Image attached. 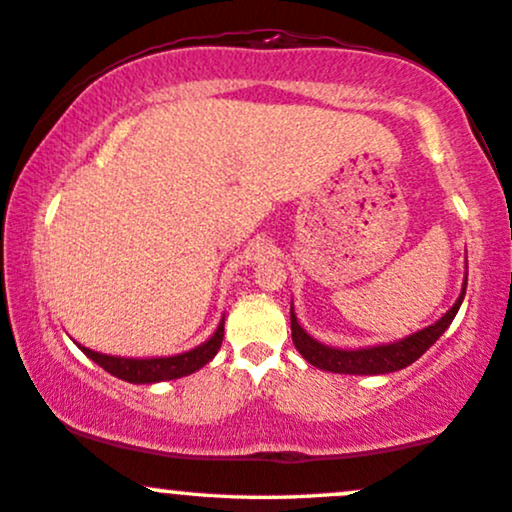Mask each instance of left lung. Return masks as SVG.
I'll list each match as a JSON object with an SVG mask.
<instances>
[{
  "mask_svg": "<svg viewBox=\"0 0 512 512\" xmlns=\"http://www.w3.org/2000/svg\"><path fill=\"white\" fill-rule=\"evenodd\" d=\"M468 276L463 281L461 295L456 299L452 309H449L445 316H442L438 323L424 327V330L414 332V335L400 339V342L393 344H379L370 346V349H356V351H344V349H332V346H325L306 335V330L297 323L295 311L290 306V327H292V342H295V349L302 353L304 360H309L313 367H320L325 372H337V374H388L395 370H403V367L412 365L414 360L424 356V353L431 349V346L438 342L442 332L452 325V320L459 311L463 302V295H466Z\"/></svg>",
  "mask_w": 512,
  "mask_h": 512,
  "instance_id": "left-lung-1",
  "label": "left lung"
}]
</instances>
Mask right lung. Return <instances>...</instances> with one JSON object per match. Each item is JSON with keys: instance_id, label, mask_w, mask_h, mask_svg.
<instances>
[{"instance_id": "right-lung-1", "label": "right lung", "mask_w": 512, "mask_h": 512, "mask_svg": "<svg viewBox=\"0 0 512 512\" xmlns=\"http://www.w3.org/2000/svg\"><path fill=\"white\" fill-rule=\"evenodd\" d=\"M224 337V318L217 325L215 335L196 346L192 351L177 353V356L168 358H121V356H105V353L91 351L86 346L79 344V349L86 353L88 358L95 360L102 370H107L114 377L131 381V384H154V381H166V379H180L187 377L196 370H201L203 365L210 363L215 358V353L220 351Z\"/></svg>"}]
</instances>
